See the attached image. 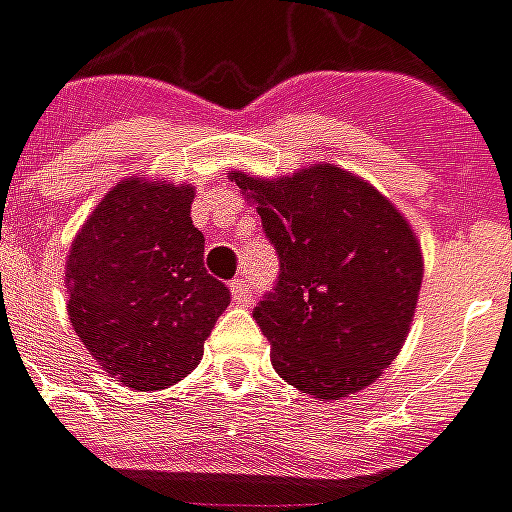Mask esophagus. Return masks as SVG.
Listing matches in <instances>:
<instances>
[{
	"label": "esophagus",
	"mask_w": 512,
	"mask_h": 512,
	"mask_svg": "<svg viewBox=\"0 0 512 512\" xmlns=\"http://www.w3.org/2000/svg\"><path fill=\"white\" fill-rule=\"evenodd\" d=\"M230 293H233L235 304H252V290L246 285V279H233L230 282Z\"/></svg>",
	"instance_id": "1"
}]
</instances>
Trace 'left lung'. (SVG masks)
Masks as SVG:
<instances>
[{"instance_id": "obj_1", "label": "left lung", "mask_w": 512, "mask_h": 512, "mask_svg": "<svg viewBox=\"0 0 512 512\" xmlns=\"http://www.w3.org/2000/svg\"><path fill=\"white\" fill-rule=\"evenodd\" d=\"M230 178L279 255L277 285L252 312L274 370L321 400L373 384L406 343L422 288V249L406 216L337 164Z\"/></svg>"}]
</instances>
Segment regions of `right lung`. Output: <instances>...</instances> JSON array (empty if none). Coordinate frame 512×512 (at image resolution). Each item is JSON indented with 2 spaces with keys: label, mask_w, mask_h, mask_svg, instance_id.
<instances>
[{
  "label": "right lung",
  "mask_w": 512,
  "mask_h": 512,
  "mask_svg": "<svg viewBox=\"0 0 512 512\" xmlns=\"http://www.w3.org/2000/svg\"><path fill=\"white\" fill-rule=\"evenodd\" d=\"M186 183L126 178L95 205L65 266L73 332L109 376L167 389L200 365L230 290L202 268Z\"/></svg>",
  "instance_id": "1"
}]
</instances>
